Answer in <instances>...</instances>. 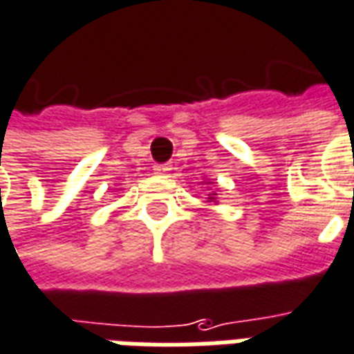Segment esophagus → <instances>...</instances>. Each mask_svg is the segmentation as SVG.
<instances>
[{
    "mask_svg": "<svg viewBox=\"0 0 354 354\" xmlns=\"http://www.w3.org/2000/svg\"><path fill=\"white\" fill-rule=\"evenodd\" d=\"M169 169H171V165H169V164H158V165H154V171H156L158 175H165V173L169 171Z\"/></svg>",
    "mask_w": 354,
    "mask_h": 354,
    "instance_id": "34e87169",
    "label": "esophagus"
}]
</instances>
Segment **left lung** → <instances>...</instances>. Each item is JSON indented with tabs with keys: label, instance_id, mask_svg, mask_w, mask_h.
<instances>
[{
	"label": "left lung",
	"instance_id": "1",
	"mask_svg": "<svg viewBox=\"0 0 354 354\" xmlns=\"http://www.w3.org/2000/svg\"><path fill=\"white\" fill-rule=\"evenodd\" d=\"M209 200H215V194H209Z\"/></svg>",
	"mask_w": 354,
	"mask_h": 354
}]
</instances>
